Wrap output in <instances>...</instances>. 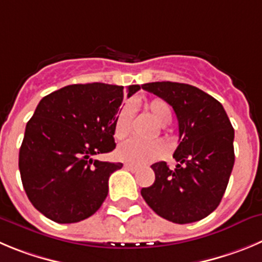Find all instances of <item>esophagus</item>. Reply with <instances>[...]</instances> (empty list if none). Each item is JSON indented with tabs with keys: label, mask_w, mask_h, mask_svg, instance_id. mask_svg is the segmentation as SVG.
Segmentation results:
<instances>
[{
	"label": "esophagus",
	"mask_w": 262,
	"mask_h": 262,
	"mask_svg": "<svg viewBox=\"0 0 262 262\" xmlns=\"http://www.w3.org/2000/svg\"><path fill=\"white\" fill-rule=\"evenodd\" d=\"M125 167V169L128 170H132V172H137L138 170V167H136V165H132V164H125L124 165Z\"/></svg>",
	"instance_id": "esophagus-1"
}]
</instances>
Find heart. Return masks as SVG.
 Returning <instances> with one entry per match:
<instances>
[{"label": "heart", "instance_id": "b5f03b06", "mask_svg": "<svg viewBox=\"0 0 262 262\" xmlns=\"http://www.w3.org/2000/svg\"><path fill=\"white\" fill-rule=\"evenodd\" d=\"M148 114L160 125H167L172 120V110L165 101L160 98L151 99L146 103ZM134 117V107L130 103L124 104L120 108L114 123V137L117 141H123L130 134ZM117 158L133 165H142L161 158L165 154V145L161 141H139L129 139L117 148Z\"/></svg>", "mask_w": 262, "mask_h": 262}]
</instances>
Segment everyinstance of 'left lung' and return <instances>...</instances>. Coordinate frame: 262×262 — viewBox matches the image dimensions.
I'll return each mask as SVG.
<instances>
[{
	"label": "left lung",
	"mask_w": 262,
	"mask_h": 262,
	"mask_svg": "<svg viewBox=\"0 0 262 262\" xmlns=\"http://www.w3.org/2000/svg\"><path fill=\"white\" fill-rule=\"evenodd\" d=\"M142 89L173 107L180 145L169 169L165 161L151 165L155 182L141 195L148 207L174 224H190L219 207L234 167V129L224 107L212 95L189 84L148 82Z\"/></svg>",
	"instance_id": "8db88e82"
}]
</instances>
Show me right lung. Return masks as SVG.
I'll use <instances>...</instances> for the list:
<instances>
[{"mask_svg":"<svg viewBox=\"0 0 262 262\" xmlns=\"http://www.w3.org/2000/svg\"><path fill=\"white\" fill-rule=\"evenodd\" d=\"M141 89L128 88V97ZM124 88L73 84L40 101L26 126L19 170L29 202L58 224L88 219L108 194V178L121 163L95 160L116 147L114 123Z\"/></svg>","mask_w":262,"mask_h":262,"instance_id":"right-lung-1","label":"right lung"}]
</instances>
